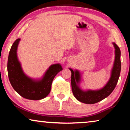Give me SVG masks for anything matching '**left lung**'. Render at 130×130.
<instances>
[{
    "label": "left lung",
    "instance_id": "obj_1",
    "mask_svg": "<svg viewBox=\"0 0 130 130\" xmlns=\"http://www.w3.org/2000/svg\"><path fill=\"white\" fill-rule=\"evenodd\" d=\"M113 44L115 48V56L111 77L105 86L101 89L98 90H88L87 91L82 90L79 86V83L80 81L79 72L78 70H75L74 72L72 69H69L72 72L71 83L73 94L80 102L87 104H95L108 97L115 89L120 75L121 63L120 59L121 51L120 48L114 42Z\"/></svg>",
    "mask_w": 130,
    "mask_h": 130
}]
</instances>
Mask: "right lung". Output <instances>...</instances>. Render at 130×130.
<instances>
[{
	"instance_id": "obj_1",
	"label": "right lung",
	"mask_w": 130,
	"mask_h": 130,
	"mask_svg": "<svg viewBox=\"0 0 130 130\" xmlns=\"http://www.w3.org/2000/svg\"><path fill=\"white\" fill-rule=\"evenodd\" d=\"M20 39L13 42L9 54L8 73L10 83L14 90L21 96L31 100H40L50 92L51 84L55 76L63 70L60 64L51 65L40 80H34L23 72L17 57V48Z\"/></svg>"
}]
</instances>
